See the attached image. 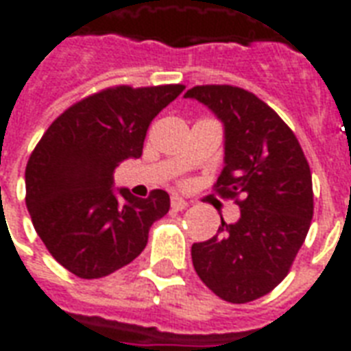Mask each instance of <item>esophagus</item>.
Wrapping results in <instances>:
<instances>
[{
	"label": "esophagus",
	"instance_id": "esophagus-1",
	"mask_svg": "<svg viewBox=\"0 0 351 351\" xmlns=\"http://www.w3.org/2000/svg\"><path fill=\"white\" fill-rule=\"evenodd\" d=\"M171 206H173V210H184V208L188 206V201L182 197H178V195H173V197H171Z\"/></svg>",
	"mask_w": 351,
	"mask_h": 351
}]
</instances>
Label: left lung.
Segmentation results:
<instances>
[{"label": "left lung", "instance_id": "1", "mask_svg": "<svg viewBox=\"0 0 351 351\" xmlns=\"http://www.w3.org/2000/svg\"><path fill=\"white\" fill-rule=\"evenodd\" d=\"M197 99L223 123V169L214 188L237 201L241 218L205 243L191 261L208 289L228 302H250L286 278L308 233L314 193L299 141L267 103L237 86H195Z\"/></svg>", "mask_w": 351, "mask_h": 351}]
</instances>
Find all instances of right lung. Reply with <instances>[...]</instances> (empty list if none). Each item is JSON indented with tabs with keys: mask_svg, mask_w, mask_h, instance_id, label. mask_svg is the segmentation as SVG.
Masks as SVG:
<instances>
[{
	"mask_svg": "<svg viewBox=\"0 0 351 351\" xmlns=\"http://www.w3.org/2000/svg\"><path fill=\"white\" fill-rule=\"evenodd\" d=\"M182 84L107 88L58 116L29 156L26 206L58 263L79 278H101L131 263L148 229L169 213V193L146 199L114 188V169L143 154L146 130Z\"/></svg>",
	"mask_w": 351,
	"mask_h": 351,
	"instance_id": "add662e5",
	"label": "right lung"
}]
</instances>
